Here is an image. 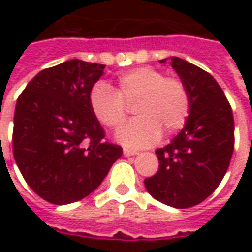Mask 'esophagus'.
<instances>
[{
    "mask_svg": "<svg viewBox=\"0 0 252 252\" xmlns=\"http://www.w3.org/2000/svg\"><path fill=\"white\" fill-rule=\"evenodd\" d=\"M123 154H124L126 157H132V155H136L137 151H133V150H128V148H124V150H123Z\"/></svg>",
    "mask_w": 252,
    "mask_h": 252,
    "instance_id": "1",
    "label": "esophagus"
}]
</instances>
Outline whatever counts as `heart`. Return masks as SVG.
Masks as SVG:
<instances>
[{"label":"heart","instance_id":"1","mask_svg":"<svg viewBox=\"0 0 252 252\" xmlns=\"http://www.w3.org/2000/svg\"><path fill=\"white\" fill-rule=\"evenodd\" d=\"M89 106L95 119L108 128L120 126L129 106L139 116L117 132V139L129 147H147L160 132L173 135L188 121L191 108L189 89L178 77H166L162 70L139 67L117 78V90L97 81L89 90Z\"/></svg>","mask_w":252,"mask_h":252}]
</instances>
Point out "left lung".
I'll return each instance as SVG.
<instances>
[{"mask_svg": "<svg viewBox=\"0 0 252 252\" xmlns=\"http://www.w3.org/2000/svg\"><path fill=\"white\" fill-rule=\"evenodd\" d=\"M171 67L189 89L190 115L171 143L155 151L159 169L144 186L155 200L185 209L220 185L232 158L235 124L232 108L209 72L175 57Z\"/></svg>", "mask_w": 252, "mask_h": 252, "instance_id": "obj_1", "label": "left lung"}]
</instances>
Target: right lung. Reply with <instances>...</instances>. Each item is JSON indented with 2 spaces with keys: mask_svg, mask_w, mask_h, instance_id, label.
<instances>
[{
  "mask_svg": "<svg viewBox=\"0 0 252 252\" xmlns=\"http://www.w3.org/2000/svg\"><path fill=\"white\" fill-rule=\"evenodd\" d=\"M104 67L72 59L44 68L16 102L14 160L31 189L55 205L94 191L123 154L120 146L105 140L89 106V90Z\"/></svg>",
  "mask_w": 252,
  "mask_h": 252,
  "instance_id": "right-lung-1",
  "label": "right lung"
}]
</instances>
